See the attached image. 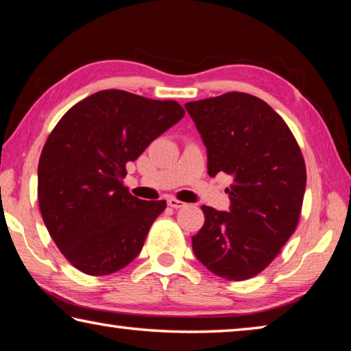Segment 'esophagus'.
Masks as SVG:
<instances>
[{
	"label": "esophagus",
	"instance_id": "1",
	"mask_svg": "<svg viewBox=\"0 0 351 351\" xmlns=\"http://www.w3.org/2000/svg\"><path fill=\"white\" fill-rule=\"evenodd\" d=\"M167 204H169L170 207H173V209H181V207L186 206V204L182 203V201L176 199V198H173V197H170V198L167 199Z\"/></svg>",
	"mask_w": 351,
	"mask_h": 351
}]
</instances>
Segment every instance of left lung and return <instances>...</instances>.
<instances>
[{
	"label": "left lung",
	"mask_w": 351,
	"mask_h": 351,
	"mask_svg": "<svg viewBox=\"0 0 351 351\" xmlns=\"http://www.w3.org/2000/svg\"><path fill=\"white\" fill-rule=\"evenodd\" d=\"M186 106L207 148V171L234 178L229 212L203 206L192 237L197 258L226 280H247L294 234L306 186L302 152L287 123L263 100L226 93Z\"/></svg>",
	"instance_id": "obj_1"
}]
</instances>
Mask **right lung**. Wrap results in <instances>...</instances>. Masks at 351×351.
I'll return each mask as SVG.
<instances>
[{
    "label": "right lung",
    "mask_w": 351,
    "mask_h": 351,
    "mask_svg": "<svg viewBox=\"0 0 351 351\" xmlns=\"http://www.w3.org/2000/svg\"><path fill=\"white\" fill-rule=\"evenodd\" d=\"M186 114L175 100L105 90L80 100L52 130L38 162V204L71 265L108 276L138 257L165 201L123 186L125 165Z\"/></svg>",
    "instance_id": "right-lung-1"
}]
</instances>
